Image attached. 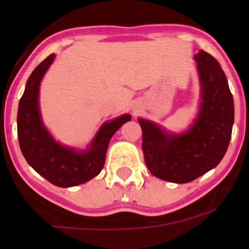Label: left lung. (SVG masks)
I'll use <instances>...</instances> for the list:
<instances>
[{
	"mask_svg": "<svg viewBox=\"0 0 249 249\" xmlns=\"http://www.w3.org/2000/svg\"><path fill=\"white\" fill-rule=\"evenodd\" d=\"M201 82V107L192 127L168 134L154 123L139 119L145 164L157 178L185 184L212 170L224 158L234 123L233 96L221 67L212 55L196 56Z\"/></svg>",
	"mask_w": 249,
	"mask_h": 249,
	"instance_id": "obj_1",
	"label": "left lung"
}]
</instances>
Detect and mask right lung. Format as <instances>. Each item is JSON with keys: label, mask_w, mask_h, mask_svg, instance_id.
<instances>
[{"label": "right lung", "mask_w": 249, "mask_h": 249, "mask_svg": "<svg viewBox=\"0 0 249 249\" xmlns=\"http://www.w3.org/2000/svg\"><path fill=\"white\" fill-rule=\"evenodd\" d=\"M53 58L55 55L48 56L28 78L17 111V136L25 160L37 173L56 186L71 187L101 173L111 137L131 121V116L123 115L105 123L84 152L58 144L43 125L38 108L39 84Z\"/></svg>", "instance_id": "1"}]
</instances>
